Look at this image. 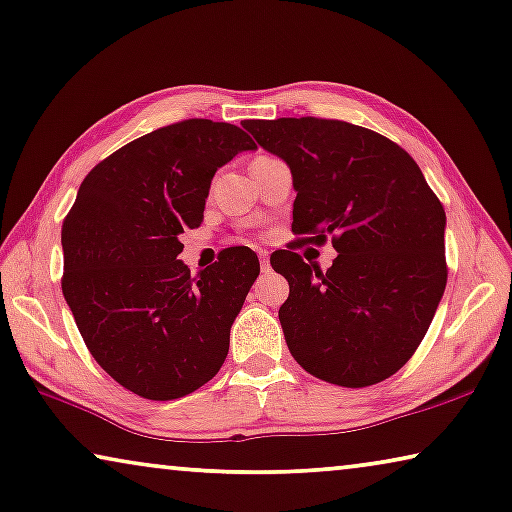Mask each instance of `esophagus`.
Listing matches in <instances>:
<instances>
[{
  "label": "esophagus",
  "instance_id": "esophagus-1",
  "mask_svg": "<svg viewBox=\"0 0 512 512\" xmlns=\"http://www.w3.org/2000/svg\"><path fill=\"white\" fill-rule=\"evenodd\" d=\"M259 266H262V271H269L271 269L269 253H266V250H259Z\"/></svg>",
  "mask_w": 512,
  "mask_h": 512
}]
</instances>
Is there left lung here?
Masks as SVG:
<instances>
[{
    "instance_id": "8db88e82",
    "label": "left lung",
    "mask_w": 512,
    "mask_h": 512,
    "mask_svg": "<svg viewBox=\"0 0 512 512\" xmlns=\"http://www.w3.org/2000/svg\"><path fill=\"white\" fill-rule=\"evenodd\" d=\"M285 160L296 190L292 232L324 243L326 273L271 255L289 282L280 324L296 363L329 384L363 388L395 375L425 338L446 289V213L407 151L335 119L241 124ZM299 241V243H301Z\"/></svg>"
}]
</instances>
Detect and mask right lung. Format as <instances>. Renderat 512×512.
I'll return each mask as SVG.
<instances>
[{
	"instance_id": "1",
	"label": "right lung",
	"mask_w": 512,
	"mask_h": 512,
	"mask_svg": "<svg viewBox=\"0 0 512 512\" xmlns=\"http://www.w3.org/2000/svg\"><path fill=\"white\" fill-rule=\"evenodd\" d=\"M257 149L239 126L186 119L91 170L61 227V292L96 363L147 400H177L216 377L259 276L246 246L190 276L183 230L200 227L218 167Z\"/></svg>"
}]
</instances>
